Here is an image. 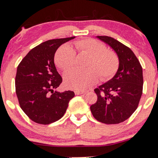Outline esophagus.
I'll return each instance as SVG.
<instances>
[{
	"instance_id": "34e87169",
	"label": "esophagus",
	"mask_w": 158,
	"mask_h": 158,
	"mask_svg": "<svg viewBox=\"0 0 158 158\" xmlns=\"http://www.w3.org/2000/svg\"><path fill=\"white\" fill-rule=\"evenodd\" d=\"M74 93H75V94H77V95H79V94H84V92L79 91V90H75V91H74Z\"/></svg>"
}]
</instances>
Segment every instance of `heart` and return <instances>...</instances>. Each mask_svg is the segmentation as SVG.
Returning a JSON list of instances; mask_svg holds the SVG:
<instances>
[{
  "label": "heart",
  "instance_id": "obj_1",
  "mask_svg": "<svg viewBox=\"0 0 158 158\" xmlns=\"http://www.w3.org/2000/svg\"><path fill=\"white\" fill-rule=\"evenodd\" d=\"M73 47L79 53L89 56L86 71L72 70L66 73L64 85L67 88L85 90L98 81L110 79L118 68V59L114 52L96 40L85 39L75 42ZM76 52L69 45L60 47L55 56V63L62 71H66L75 64Z\"/></svg>",
  "mask_w": 158,
  "mask_h": 158
}]
</instances>
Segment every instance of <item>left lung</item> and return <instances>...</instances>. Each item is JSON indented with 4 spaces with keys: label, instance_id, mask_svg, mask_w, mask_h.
Returning a JSON list of instances; mask_svg holds the SVG:
<instances>
[{
    "label": "left lung",
    "instance_id": "obj_1",
    "mask_svg": "<svg viewBox=\"0 0 158 158\" xmlns=\"http://www.w3.org/2000/svg\"><path fill=\"white\" fill-rule=\"evenodd\" d=\"M96 37L114 50L119 64L114 77L94 89L98 100L90 110L101 123L116 124L129 118L137 108L143 89L142 68L127 46L110 37Z\"/></svg>",
    "mask_w": 158,
    "mask_h": 158
}]
</instances>
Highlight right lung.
<instances>
[{
  "instance_id": "add662e5",
  "label": "right lung",
  "mask_w": 158,
  "mask_h": 158,
  "mask_svg": "<svg viewBox=\"0 0 158 158\" xmlns=\"http://www.w3.org/2000/svg\"><path fill=\"white\" fill-rule=\"evenodd\" d=\"M74 38L44 42L32 48L19 64L16 93L21 108L35 123L48 125L61 118L75 95L69 90H53L62 82L54 64L55 53L62 44Z\"/></svg>"
}]
</instances>
